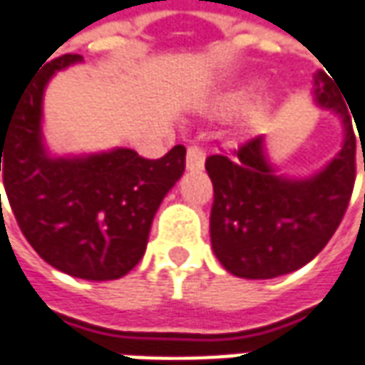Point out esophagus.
<instances>
[{"instance_id":"obj_1","label":"esophagus","mask_w":365,"mask_h":365,"mask_svg":"<svg viewBox=\"0 0 365 365\" xmlns=\"http://www.w3.org/2000/svg\"><path fill=\"white\" fill-rule=\"evenodd\" d=\"M204 161H206V151L197 145L187 147V155H185V168L190 171L204 170Z\"/></svg>"}]
</instances>
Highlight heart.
Wrapping results in <instances>:
<instances>
[{
	"label": "heart",
	"mask_w": 365,
	"mask_h": 365,
	"mask_svg": "<svg viewBox=\"0 0 365 365\" xmlns=\"http://www.w3.org/2000/svg\"><path fill=\"white\" fill-rule=\"evenodd\" d=\"M246 103V91H234V93H228L226 96H222L220 103H218V108L222 113H234L238 108L242 107ZM270 117V105L269 103H257L255 107L248 108V125L250 127H262Z\"/></svg>",
	"instance_id": "1"
}]
</instances>
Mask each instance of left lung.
<instances>
[{
    "mask_svg": "<svg viewBox=\"0 0 365 365\" xmlns=\"http://www.w3.org/2000/svg\"><path fill=\"white\" fill-rule=\"evenodd\" d=\"M315 96L346 127L341 151L307 180L277 173L264 153V137L206 159L214 185L210 238L228 272L242 279H274L305 267L331 240L344 220L356 183V141L349 110L325 74L315 76ZM365 171V155H364Z\"/></svg>",
    "mask_w": 365,
    "mask_h": 365,
    "instance_id": "left-lung-1",
    "label": "left lung"
}]
</instances>
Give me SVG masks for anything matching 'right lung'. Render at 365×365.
Wrapping results in <instances>:
<instances>
[{
    "mask_svg": "<svg viewBox=\"0 0 365 365\" xmlns=\"http://www.w3.org/2000/svg\"><path fill=\"white\" fill-rule=\"evenodd\" d=\"M81 60H50L0 119V171L19 230L48 264L76 279L113 281L143 258L159 204L185 170V147L161 159L123 147L50 158L42 141L44 88L56 70Z\"/></svg>",
    "mask_w": 365,
    "mask_h": 365,
    "instance_id": "obj_1",
    "label": "right lung"
}]
</instances>
